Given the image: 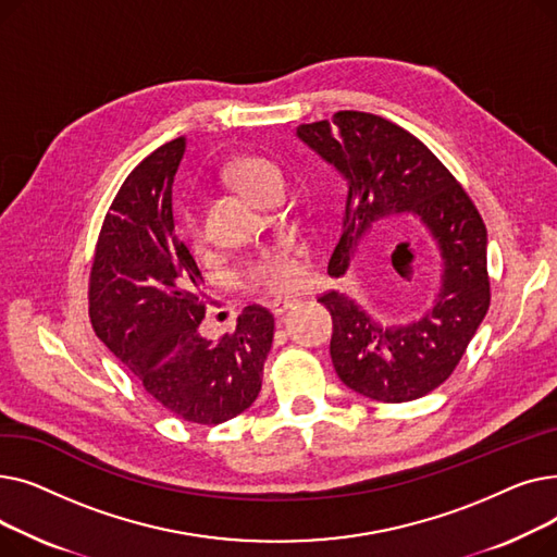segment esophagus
<instances>
[{"label":"esophagus","instance_id":"1","mask_svg":"<svg viewBox=\"0 0 557 557\" xmlns=\"http://www.w3.org/2000/svg\"><path fill=\"white\" fill-rule=\"evenodd\" d=\"M298 302V298H280V300H273L271 302V311L273 315H282L286 309H290Z\"/></svg>","mask_w":557,"mask_h":557}]
</instances>
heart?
<instances>
[{"instance_id": "b5f03b06", "label": "heart", "mask_w": 557, "mask_h": 557, "mask_svg": "<svg viewBox=\"0 0 557 557\" xmlns=\"http://www.w3.org/2000/svg\"><path fill=\"white\" fill-rule=\"evenodd\" d=\"M225 181L230 185L257 200L259 191L269 183L282 181V171L275 162L261 156H244L232 160L223 169ZM183 234L189 244V248L200 250L205 244V232L200 223V214L196 205L183 212ZM302 277V261H300V248L296 242L282 239L269 248L259 250L239 273V282L257 290V294H284V290L294 288Z\"/></svg>"}]
</instances>
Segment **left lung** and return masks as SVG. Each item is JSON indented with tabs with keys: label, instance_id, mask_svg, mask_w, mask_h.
<instances>
[{
	"label": "left lung",
	"instance_id": "obj_1",
	"mask_svg": "<svg viewBox=\"0 0 557 557\" xmlns=\"http://www.w3.org/2000/svg\"><path fill=\"white\" fill-rule=\"evenodd\" d=\"M298 137L347 183L332 277L345 275L366 232L384 219L416 214L441 248V294L413 323H376L334 288L318 298L332 313L330 355L347 388L384 404L424 397L456 370L490 307L487 232L476 205L426 144L384 116L341 110L332 122L300 124Z\"/></svg>",
	"mask_w": 557,
	"mask_h": 557
}]
</instances>
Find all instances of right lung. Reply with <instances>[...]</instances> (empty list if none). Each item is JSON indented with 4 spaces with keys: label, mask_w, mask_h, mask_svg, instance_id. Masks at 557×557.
I'll return each instance as SVG.
<instances>
[{
    "label": "right lung",
    "mask_w": 557,
    "mask_h": 557,
    "mask_svg": "<svg viewBox=\"0 0 557 557\" xmlns=\"http://www.w3.org/2000/svg\"><path fill=\"white\" fill-rule=\"evenodd\" d=\"M183 153L185 139H171L128 173L99 232L87 300L95 334L146 395L175 418L212 426L257 399L275 320L250 305L221 338L200 334L202 275L171 212Z\"/></svg>",
    "instance_id": "right-lung-1"
}]
</instances>
